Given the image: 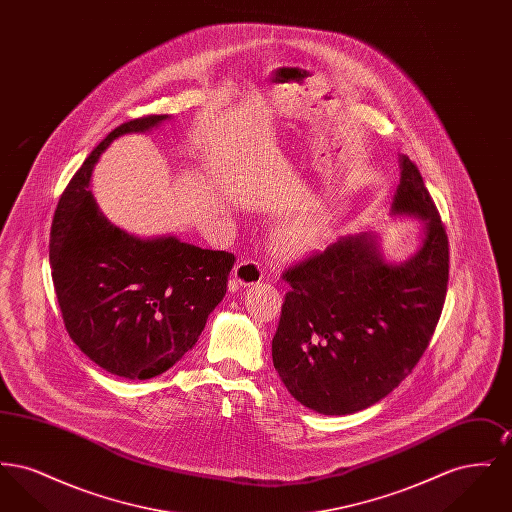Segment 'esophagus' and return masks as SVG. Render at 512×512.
<instances>
[{
  "instance_id": "obj_1",
  "label": "esophagus",
  "mask_w": 512,
  "mask_h": 512,
  "mask_svg": "<svg viewBox=\"0 0 512 512\" xmlns=\"http://www.w3.org/2000/svg\"><path fill=\"white\" fill-rule=\"evenodd\" d=\"M265 272L257 261H240L232 272V288H247L253 284H259L263 280Z\"/></svg>"
}]
</instances>
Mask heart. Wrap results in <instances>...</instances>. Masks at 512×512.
<instances>
[{
	"mask_svg": "<svg viewBox=\"0 0 512 512\" xmlns=\"http://www.w3.org/2000/svg\"><path fill=\"white\" fill-rule=\"evenodd\" d=\"M322 238V226L315 220H299L290 228H286L280 236L282 247L292 253H303L313 249Z\"/></svg>",
	"mask_w": 512,
	"mask_h": 512,
	"instance_id": "b5f03b06",
	"label": "heart"
}]
</instances>
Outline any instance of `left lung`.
Wrapping results in <instances>:
<instances>
[{
    "instance_id": "obj_1",
    "label": "left lung",
    "mask_w": 512,
    "mask_h": 512,
    "mask_svg": "<svg viewBox=\"0 0 512 512\" xmlns=\"http://www.w3.org/2000/svg\"><path fill=\"white\" fill-rule=\"evenodd\" d=\"M395 215L424 220L413 257L388 265L376 238H340L282 272L290 284L272 361L305 407L351 414L384 399L424 355L438 326L449 280V242L418 167L401 155Z\"/></svg>"
}]
</instances>
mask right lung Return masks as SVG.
I'll list each match as a JSON object with an SVG mask.
<instances>
[{"instance_id":"1","label":"right lung","mask_w":512,"mask_h":512,"mask_svg":"<svg viewBox=\"0 0 512 512\" xmlns=\"http://www.w3.org/2000/svg\"><path fill=\"white\" fill-rule=\"evenodd\" d=\"M165 119L147 115L117 126L61 194L49 232L51 278L71 340L103 370L130 380L163 374L194 347L236 261L234 253L172 236L134 238L109 224L86 190L115 138Z\"/></svg>"}]
</instances>
